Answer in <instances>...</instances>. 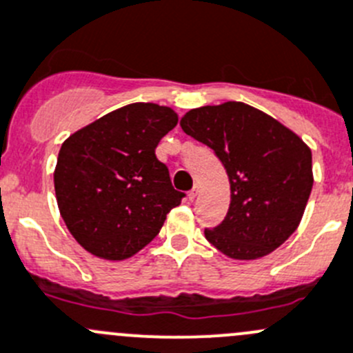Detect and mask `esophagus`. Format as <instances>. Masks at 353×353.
Instances as JSON below:
<instances>
[{
    "mask_svg": "<svg viewBox=\"0 0 353 353\" xmlns=\"http://www.w3.org/2000/svg\"><path fill=\"white\" fill-rule=\"evenodd\" d=\"M197 194H199V185H194V189L189 192V199L194 201L197 197Z\"/></svg>",
    "mask_w": 353,
    "mask_h": 353,
    "instance_id": "34e87169",
    "label": "esophagus"
}]
</instances>
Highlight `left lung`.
<instances>
[{"mask_svg":"<svg viewBox=\"0 0 353 353\" xmlns=\"http://www.w3.org/2000/svg\"><path fill=\"white\" fill-rule=\"evenodd\" d=\"M183 132L213 149L230 182L227 216L206 239L234 260H256L296 230L310 197L312 152L268 114L243 102L192 109Z\"/></svg>","mask_w":353,"mask_h":353,"instance_id":"1","label":"left lung"}]
</instances>
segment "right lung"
I'll list each match as a JSON object with an SVG mask.
<instances>
[{"label":"right lung","mask_w":353,"mask_h":353,"mask_svg":"<svg viewBox=\"0 0 353 353\" xmlns=\"http://www.w3.org/2000/svg\"><path fill=\"white\" fill-rule=\"evenodd\" d=\"M170 107L130 103L70 135L57 159L55 194L67 229L105 260L139 253L159 234L183 192L156 147L176 126Z\"/></svg>","instance_id":"obj_1"}]
</instances>
